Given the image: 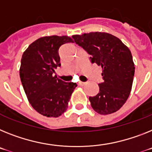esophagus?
I'll return each mask as SVG.
<instances>
[{"instance_id":"1","label":"esophagus","mask_w":152,"mask_h":152,"mask_svg":"<svg viewBox=\"0 0 152 152\" xmlns=\"http://www.w3.org/2000/svg\"><path fill=\"white\" fill-rule=\"evenodd\" d=\"M79 84H80V86H84V85L86 84V83H85V82H81V81H80V82H79Z\"/></svg>"}]
</instances>
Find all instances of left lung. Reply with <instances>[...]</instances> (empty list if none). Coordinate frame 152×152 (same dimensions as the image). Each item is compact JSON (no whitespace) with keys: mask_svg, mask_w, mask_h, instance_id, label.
<instances>
[{"mask_svg":"<svg viewBox=\"0 0 152 152\" xmlns=\"http://www.w3.org/2000/svg\"><path fill=\"white\" fill-rule=\"evenodd\" d=\"M72 37L90 55V62L102 67L104 81L98 84L100 91L89 97L92 107L103 115L117 111L127 101L133 83L135 67L130 49L118 38L106 32Z\"/></svg>","mask_w":152,"mask_h":152,"instance_id":"1","label":"left lung"}]
</instances>
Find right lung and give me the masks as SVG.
I'll list each match as a JSON object with an SVG mask.
<instances>
[{"label":"right lung","mask_w":152,"mask_h":152,"mask_svg":"<svg viewBox=\"0 0 152 152\" xmlns=\"http://www.w3.org/2000/svg\"><path fill=\"white\" fill-rule=\"evenodd\" d=\"M73 42L69 36H45L37 39L23 53L20 78L28 100L42 115L58 117L68 107L76 83H66L53 76L60 66L58 49Z\"/></svg>","instance_id":"1"}]
</instances>
